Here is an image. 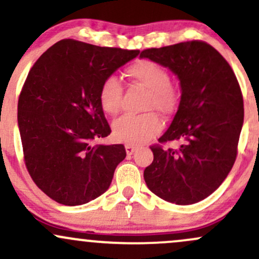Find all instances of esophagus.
<instances>
[{
	"label": "esophagus",
	"mask_w": 259,
	"mask_h": 259,
	"mask_svg": "<svg viewBox=\"0 0 259 259\" xmlns=\"http://www.w3.org/2000/svg\"><path fill=\"white\" fill-rule=\"evenodd\" d=\"M125 150H126L127 155H132V153L136 150V146L133 144H125Z\"/></svg>",
	"instance_id": "obj_1"
}]
</instances>
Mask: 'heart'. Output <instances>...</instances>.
Returning <instances> with one entry per match:
<instances>
[{"label":"heart","mask_w":259,"mask_h":259,"mask_svg":"<svg viewBox=\"0 0 259 259\" xmlns=\"http://www.w3.org/2000/svg\"><path fill=\"white\" fill-rule=\"evenodd\" d=\"M126 76L147 90L144 109H156L164 115L172 114L180 102V93L166 67L152 60H138L126 67ZM123 86L115 76H109L102 82L98 101L107 115L115 116L120 112ZM161 120L157 114L147 112L139 115H123L113 123V136L115 140L126 144H139L157 134Z\"/></svg>","instance_id":"obj_1"}]
</instances>
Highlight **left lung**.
I'll return each instance as SVG.
<instances>
[{
    "label": "left lung",
    "instance_id": "1",
    "mask_svg": "<svg viewBox=\"0 0 259 259\" xmlns=\"http://www.w3.org/2000/svg\"><path fill=\"white\" fill-rule=\"evenodd\" d=\"M181 81V102L168 130L152 145L144 171L153 194L188 205L214 193L231 171L243 124V98L234 71L211 45L190 40L141 51ZM181 141L180 149L162 143Z\"/></svg>",
    "mask_w": 259,
    "mask_h": 259
}]
</instances>
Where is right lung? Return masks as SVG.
<instances>
[{
    "mask_svg": "<svg viewBox=\"0 0 259 259\" xmlns=\"http://www.w3.org/2000/svg\"><path fill=\"white\" fill-rule=\"evenodd\" d=\"M139 50L64 39L28 73L18 99L25 167L34 183L62 205H81L109 188L124 145H97L110 134L98 101L102 82Z\"/></svg>",
    "mask_w": 259,
    "mask_h": 259,
    "instance_id": "1",
    "label": "right lung"
}]
</instances>
